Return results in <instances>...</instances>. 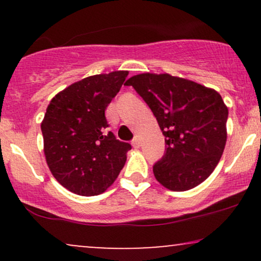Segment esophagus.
<instances>
[{
    "instance_id": "esophagus-1",
    "label": "esophagus",
    "mask_w": 261,
    "mask_h": 261,
    "mask_svg": "<svg viewBox=\"0 0 261 261\" xmlns=\"http://www.w3.org/2000/svg\"><path fill=\"white\" fill-rule=\"evenodd\" d=\"M131 145L134 146L135 148H139L140 147V140H139V137H135V139L131 141Z\"/></svg>"
}]
</instances>
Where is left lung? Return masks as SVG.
<instances>
[{
	"mask_svg": "<svg viewBox=\"0 0 261 261\" xmlns=\"http://www.w3.org/2000/svg\"><path fill=\"white\" fill-rule=\"evenodd\" d=\"M133 86L151 108L166 141V153L153 166L160 184L185 191L214 172L227 141L228 108L215 89L169 73H140Z\"/></svg>",
	"mask_w": 261,
	"mask_h": 261,
	"instance_id": "8db88e82",
	"label": "left lung"
}]
</instances>
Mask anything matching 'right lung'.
<instances>
[{"instance_id": "obj_1", "label": "right lung", "mask_w": 261, "mask_h": 261, "mask_svg": "<svg viewBox=\"0 0 261 261\" xmlns=\"http://www.w3.org/2000/svg\"><path fill=\"white\" fill-rule=\"evenodd\" d=\"M127 74L113 71L86 77L47 106L41 121L45 160L54 178L71 193L99 195L124 168L131 146L107 133L106 109Z\"/></svg>"}]
</instances>
